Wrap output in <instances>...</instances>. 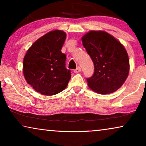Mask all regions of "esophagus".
I'll use <instances>...</instances> for the list:
<instances>
[{
    "label": "esophagus",
    "instance_id": "obj_1",
    "mask_svg": "<svg viewBox=\"0 0 146 146\" xmlns=\"http://www.w3.org/2000/svg\"><path fill=\"white\" fill-rule=\"evenodd\" d=\"M80 71H81V68H80V67H79V66L77 67L75 70H74V72L75 73H78Z\"/></svg>",
    "mask_w": 146,
    "mask_h": 146
}]
</instances>
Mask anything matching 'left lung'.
I'll return each instance as SVG.
<instances>
[{"mask_svg": "<svg viewBox=\"0 0 146 146\" xmlns=\"http://www.w3.org/2000/svg\"><path fill=\"white\" fill-rule=\"evenodd\" d=\"M94 65V72L86 80L89 87L101 94L120 88L129 74V58L123 45L104 31H90L82 38Z\"/></svg>", "mask_w": 146, "mask_h": 146, "instance_id": "1", "label": "left lung"}]
</instances>
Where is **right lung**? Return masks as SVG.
<instances>
[{
    "label": "right lung",
    "mask_w": 146,
    "mask_h": 146,
    "mask_svg": "<svg viewBox=\"0 0 146 146\" xmlns=\"http://www.w3.org/2000/svg\"><path fill=\"white\" fill-rule=\"evenodd\" d=\"M66 33L51 31L38 39L24 58L23 73L26 80L38 92L55 95L66 88L71 78L66 68V56L62 53Z\"/></svg>",
    "instance_id": "right-lung-1"
}]
</instances>
